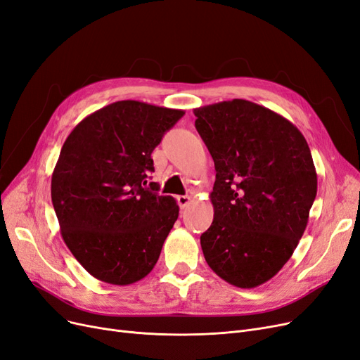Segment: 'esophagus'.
I'll return each mask as SVG.
<instances>
[{
    "instance_id": "34e87169",
    "label": "esophagus",
    "mask_w": 360,
    "mask_h": 360,
    "mask_svg": "<svg viewBox=\"0 0 360 360\" xmlns=\"http://www.w3.org/2000/svg\"><path fill=\"white\" fill-rule=\"evenodd\" d=\"M190 203H191L190 195H178V205L181 210H185V207H187Z\"/></svg>"
}]
</instances>
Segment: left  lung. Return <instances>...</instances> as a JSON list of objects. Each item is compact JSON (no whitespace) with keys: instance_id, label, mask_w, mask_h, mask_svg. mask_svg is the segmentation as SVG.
<instances>
[{"instance_id":"1","label":"left lung","mask_w":360,"mask_h":360,"mask_svg":"<svg viewBox=\"0 0 360 360\" xmlns=\"http://www.w3.org/2000/svg\"><path fill=\"white\" fill-rule=\"evenodd\" d=\"M215 165L214 221L200 236L210 268L231 285L269 281L292 257L317 194L309 146L276 112L235 98L194 109Z\"/></svg>"}]
</instances>
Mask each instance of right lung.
Wrapping results in <instances>:
<instances>
[{
  "label": "right lung",
  "mask_w": 360,
  "mask_h": 360,
  "mask_svg": "<svg viewBox=\"0 0 360 360\" xmlns=\"http://www.w3.org/2000/svg\"><path fill=\"white\" fill-rule=\"evenodd\" d=\"M184 110L136 100L115 101L68 134L52 173L51 195L61 236L97 280L141 281L178 219L172 195L149 182L150 154Z\"/></svg>",
  "instance_id": "add662e5"
}]
</instances>
